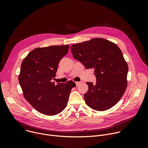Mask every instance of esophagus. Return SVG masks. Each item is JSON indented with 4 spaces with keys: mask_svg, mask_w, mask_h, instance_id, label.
<instances>
[{
    "mask_svg": "<svg viewBox=\"0 0 148 148\" xmlns=\"http://www.w3.org/2000/svg\"><path fill=\"white\" fill-rule=\"evenodd\" d=\"M81 83V82L80 81H77V82H75V84H76V86H78L79 84Z\"/></svg>",
    "mask_w": 148,
    "mask_h": 148,
    "instance_id": "obj_1",
    "label": "esophagus"
}]
</instances>
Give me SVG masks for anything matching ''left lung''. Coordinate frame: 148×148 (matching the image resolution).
<instances>
[{
    "label": "left lung",
    "mask_w": 148,
    "mask_h": 148,
    "mask_svg": "<svg viewBox=\"0 0 148 148\" xmlns=\"http://www.w3.org/2000/svg\"><path fill=\"white\" fill-rule=\"evenodd\" d=\"M73 57L87 69H94L96 84L87 82L86 104L99 111L110 109L119 101L127 86L128 67L118 46L96 38L71 46Z\"/></svg>",
    "instance_id": "1"
}]
</instances>
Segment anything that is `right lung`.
Instances as JSON below:
<instances>
[{
  "label": "right lung",
  "mask_w": 148,
  "mask_h": 148,
  "mask_svg": "<svg viewBox=\"0 0 148 148\" xmlns=\"http://www.w3.org/2000/svg\"><path fill=\"white\" fill-rule=\"evenodd\" d=\"M69 45L36 48L23 59L18 82L25 99L37 111L46 115H57L65 109L75 84L72 81L55 84L61 59L68 53Z\"/></svg>",
  "instance_id": "obj_1"
}]
</instances>
